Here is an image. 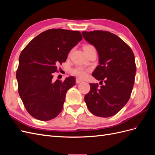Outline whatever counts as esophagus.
Returning a JSON list of instances; mask_svg holds the SVG:
<instances>
[{"instance_id": "esophagus-1", "label": "esophagus", "mask_w": 155, "mask_h": 155, "mask_svg": "<svg viewBox=\"0 0 155 155\" xmlns=\"http://www.w3.org/2000/svg\"><path fill=\"white\" fill-rule=\"evenodd\" d=\"M82 81H83V80H81V79H79V78H77V79H76V83H81V82H82Z\"/></svg>"}]
</instances>
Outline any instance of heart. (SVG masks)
<instances>
[{
  "label": "heart",
  "instance_id": "b5f03b06",
  "mask_svg": "<svg viewBox=\"0 0 155 155\" xmlns=\"http://www.w3.org/2000/svg\"><path fill=\"white\" fill-rule=\"evenodd\" d=\"M89 46H92L91 45H86L84 48H87L89 47ZM87 72V70L85 68H83L82 67H77L76 68H74L72 69L71 70V73L74 75V76H76L77 77L79 78H83L86 76Z\"/></svg>",
  "mask_w": 155,
  "mask_h": 155
}]
</instances>
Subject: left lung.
Instances as JSON below:
<instances>
[{"instance_id":"left-lung-1","label":"left lung","mask_w":155,"mask_h":155,"mask_svg":"<svg viewBox=\"0 0 155 155\" xmlns=\"http://www.w3.org/2000/svg\"><path fill=\"white\" fill-rule=\"evenodd\" d=\"M85 39L96 48L100 64L92 73L104 85L90 83L85 96L88 110L97 116L110 117L122 109L132 92L137 67L133 50L116 35L107 31H83Z\"/></svg>"}]
</instances>
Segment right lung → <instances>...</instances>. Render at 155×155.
Instances as JSON below:
<instances>
[{
	"mask_svg": "<svg viewBox=\"0 0 155 155\" xmlns=\"http://www.w3.org/2000/svg\"><path fill=\"white\" fill-rule=\"evenodd\" d=\"M82 38L79 31L50 29L36 36L21 51L16 73L18 92L34 118L48 121L61 112L66 94L76 79L70 76L64 81H53V73Z\"/></svg>",
	"mask_w": 155,
	"mask_h": 155,
	"instance_id": "1",
	"label": "right lung"
}]
</instances>
